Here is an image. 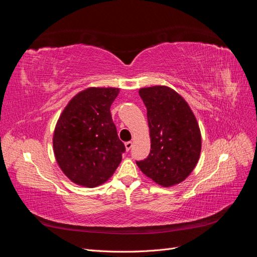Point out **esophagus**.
Instances as JSON below:
<instances>
[{"label":"esophagus","mask_w":257,"mask_h":257,"mask_svg":"<svg viewBox=\"0 0 257 257\" xmlns=\"http://www.w3.org/2000/svg\"><path fill=\"white\" fill-rule=\"evenodd\" d=\"M132 146H133V143H132V142H127V143H125V149H126V151H130V150H131Z\"/></svg>","instance_id":"esophagus-1"}]
</instances>
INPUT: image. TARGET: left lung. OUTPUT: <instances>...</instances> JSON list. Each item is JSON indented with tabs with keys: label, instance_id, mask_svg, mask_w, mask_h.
Listing matches in <instances>:
<instances>
[{
	"label": "left lung",
	"instance_id": "left-lung-1",
	"mask_svg": "<svg viewBox=\"0 0 257 257\" xmlns=\"http://www.w3.org/2000/svg\"><path fill=\"white\" fill-rule=\"evenodd\" d=\"M147 107L151 150L137 161L142 172L162 186L182 182L195 168L201 137L195 115L176 91L165 85L139 90Z\"/></svg>",
	"mask_w": 257,
	"mask_h": 257
}]
</instances>
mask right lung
Masks as SVG:
<instances>
[{
	"label": "right lung",
	"mask_w": 257,
	"mask_h": 257,
	"mask_svg": "<svg viewBox=\"0 0 257 257\" xmlns=\"http://www.w3.org/2000/svg\"><path fill=\"white\" fill-rule=\"evenodd\" d=\"M118 93L115 88H89L74 96L60 115L53 151L60 168L76 184L94 188L120 164L125 146L110 113Z\"/></svg>",
	"instance_id": "right-lung-1"
}]
</instances>
